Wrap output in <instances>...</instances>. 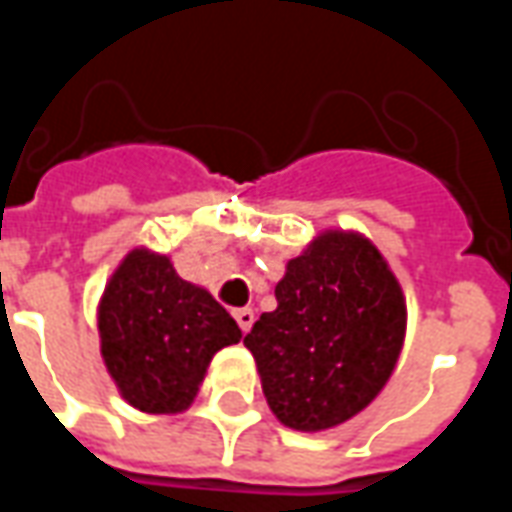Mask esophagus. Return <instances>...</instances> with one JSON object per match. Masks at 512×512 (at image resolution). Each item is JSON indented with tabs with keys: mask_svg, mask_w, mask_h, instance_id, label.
Instances as JSON below:
<instances>
[{
	"mask_svg": "<svg viewBox=\"0 0 512 512\" xmlns=\"http://www.w3.org/2000/svg\"><path fill=\"white\" fill-rule=\"evenodd\" d=\"M233 318L238 321V326H241V332H249L252 329V323H255V312L249 310V307H241V310L233 312Z\"/></svg>",
	"mask_w": 512,
	"mask_h": 512,
	"instance_id": "obj_1",
	"label": "esophagus"
}]
</instances>
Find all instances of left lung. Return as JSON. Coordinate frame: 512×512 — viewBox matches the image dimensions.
<instances>
[{
  "label": "left lung",
  "mask_w": 512,
  "mask_h": 512,
  "mask_svg": "<svg viewBox=\"0 0 512 512\" xmlns=\"http://www.w3.org/2000/svg\"><path fill=\"white\" fill-rule=\"evenodd\" d=\"M277 310L244 345L268 408L285 428L321 433L365 411L406 340V296L378 246L359 230H323L288 260Z\"/></svg>",
  "instance_id": "left-lung-1"
}]
</instances>
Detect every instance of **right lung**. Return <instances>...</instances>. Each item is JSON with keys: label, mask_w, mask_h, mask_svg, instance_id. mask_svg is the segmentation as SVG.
Instances as JSON below:
<instances>
[{"label": "right lung", "mask_w": 512, "mask_h": 512, "mask_svg": "<svg viewBox=\"0 0 512 512\" xmlns=\"http://www.w3.org/2000/svg\"><path fill=\"white\" fill-rule=\"evenodd\" d=\"M106 373L128 406L180 414L194 403L216 351L241 340L208 290L178 277L167 255L131 249L98 301Z\"/></svg>", "instance_id": "add662e5"}]
</instances>
